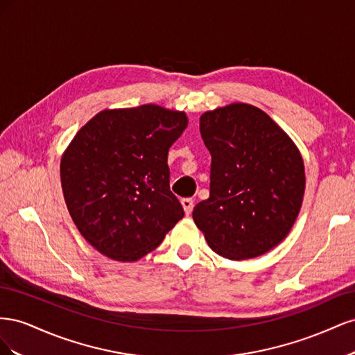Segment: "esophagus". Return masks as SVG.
<instances>
[{
    "mask_svg": "<svg viewBox=\"0 0 355 355\" xmlns=\"http://www.w3.org/2000/svg\"><path fill=\"white\" fill-rule=\"evenodd\" d=\"M180 204H182V207H184L187 216H189V214L192 213V207H194V200H192V198H182Z\"/></svg>",
    "mask_w": 355,
    "mask_h": 355,
    "instance_id": "1",
    "label": "esophagus"
}]
</instances>
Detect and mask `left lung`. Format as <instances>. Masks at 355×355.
<instances>
[{
    "label": "left lung",
    "instance_id": "left-lung-1",
    "mask_svg": "<svg viewBox=\"0 0 355 355\" xmlns=\"http://www.w3.org/2000/svg\"><path fill=\"white\" fill-rule=\"evenodd\" d=\"M200 132L211 155L210 196L192 218L213 252L231 261L280 244L302 207L305 167L272 118L249 103L204 112Z\"/></svg>",
    "mask_w": 355,
    "mask_h": 355
}]
</instances>
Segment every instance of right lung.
I'll use <instances>...</instances> for the list:
<instances>
[{"instance_id":"right-lung-1","label":"right lung","mask_w":355,"mask_h":355,"mask_svg":"<svg viewBox=\"0 0 355 355\" xmlns=\"http://www.w3.org/2000/svg\"><path fill=\"white\" fill-rule=\"evenodd\" d=\"M187 125L184 111L148 103L103 110L73 136L60 159L62 191L96 250L139 261L184 218L170 191L167 154Z\"/></svg>"}]
</instances>
